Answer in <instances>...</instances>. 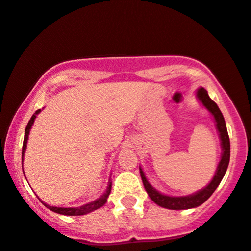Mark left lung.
Returning <instances> with one entry per match:
<instances>
[{
	"label": "left lung",
	"instance_id": "left-lung-1",
	"mask_svg": "<svg viewBox=\"0 0 251 251\" xmlns=\"http://www.w3.org/2000/svg\"><path fill=\"white\" fill-rule=\"evenodd\" d=\"M196 98L199 99V101L207 108V111L212 114L214 118V122H215L217 133H219L220 140H221V159H220L219 165H217L216 172L214 174L212 181H210L204 188L200 189L196 193L193 194L186 195V196H172V195H166L160 193L159 191L153 187L147 180L146 175H145L143 168L139 167L140 170L141 180H143L144 187L146 189L147 194L153 202H155L156 204L166 209H173V210H182V209H191V208H196L201 206L203 202H206L208 199L210 198V195L215 192L217 186L220 185L223 176H225L226 172H227L229 160H230V141H229V135L227 131V126H226L225 118H223L221 111L217 105L214 102L212 99L208 96V92L203 87H200L196 91Z\"/></svg>",
	"mask_w": 251,
	"mask_h": 251
}]
</instances>
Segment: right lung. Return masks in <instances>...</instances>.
Returning a JSON list of instances; mask_svg holds the SVG:
<instances>
[{"label": "right lung", "instance_id": "1", "mask_svg": "<svg viewBox=\"0 0 251 251\" xmlns=\"http://www.w3.org/2000/svg\"><path fill=\"white\" fill-rule=\"evenodd\" d=\"M39 112H41V110H37L34 114H32V117L30 118L28 125H26V127H25V133H24V140H23V147H22V160L24 158V153H25V150H26V144H28V138H29L30 129H31V126L34 125L36 117H37V114ZM23 173H24V172H23ZM111 187H112V182H111V179H108L107 188H106V191H105L104 194H102L99 199H97V200L92 201V202H89V203H86V204H83V206H80V207H75V208L53 207V206H49V204L44 203L43 201H41V202L44 204L45 207L49 208L50 210H52L53 213L62 214V215H69V216L85 215V214L91 213V212H93V210L98 209V208L102 207L105 203H106L108 195H110V193H111ZM39 200H41V199H39Z\"/></svg>", "mask_w": 251, "mask_h": 251}]
</instances>
